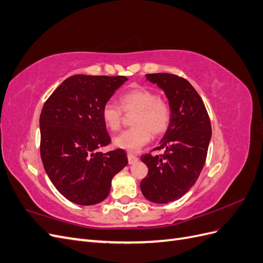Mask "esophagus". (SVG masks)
I'll list each match as a JSON object with an SVG mask.
<instances>
[{
	"label": "esophagus",
	"mask_w": 263,
	"mask_h": 263,
	"mask_svg": "<svg viewBox=\"0 0 263 263\" xmlns=\"http://www.w3.org/2000/svg\"><path fill=\"white\" fill-rule=\"evenodd\" d=\"M127 158H128V163L129 164H134L135 162L138 161V157L135 154H132V153L127 154Z\"/></svg>",
	"instance_id": "34e87169"
}]
</instances>
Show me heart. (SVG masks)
I'll return each mask as SVG.
<instances>
[{
  "instance_id": "1",
  "label": "heart",
  "mask_w": 263,
  "mask_h": 263,
  "mask_svg": "<svg viewBox=\"0 0 263 263\" xmlns=\"http://www.w3.org/2000/svg\"><path fill=\"white\" fill-rule=\"evenodd\" d=\"M119 103L124 112H136L133 119L134 128L124 130L115 137V145L129 151L138 150L146 145L151 134L159 136L166 132L171 121V109L168 102L148 87L138 86L123 93ZM102 119L109 130L121 128L123 111L113 102H106L102 107Z\"/></svg>"
}]
</instances>
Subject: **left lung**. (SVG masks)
<instances>
[{
  "label": "left lung",
  "mask_w": 263,
  "mask_h": 263,
  "mask_svg": "<svg viewBox=\"0 0 263 263\" xmlns=\"http://www.w3.org/2000/svg\"><path fill=\"white\" fill-rule=\"evenodd\" d=\"M168 98L171 121L160 145L162 155L141 156L148 168L140 190L150 202L177 201L192 187L205 164L212 137L211 121L200 95L184 78L170 73L146 74Z\"/></svg>",
  "instance_id": "1"
}]
</instances>
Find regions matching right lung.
<instances>
[{
    "instance_id": "add662e5",
    "label": "right lung",
    "mask_w": 263,
    "mask_h": 263,
    "mask_svg": "<svg viewBox=\"0 0 263 263\" xmlns=\"http://www.w3.org/2000/svg\"><path fill=\"white\" fill-rule=\"evenodd\" d=\"M127 78L77 74L66 79L42 109L41 157L60 194L78 205L107 197L112 179L128 163L123 149L101 153L110 142L102 107Z\"/></svg>"
}]
</instances>
